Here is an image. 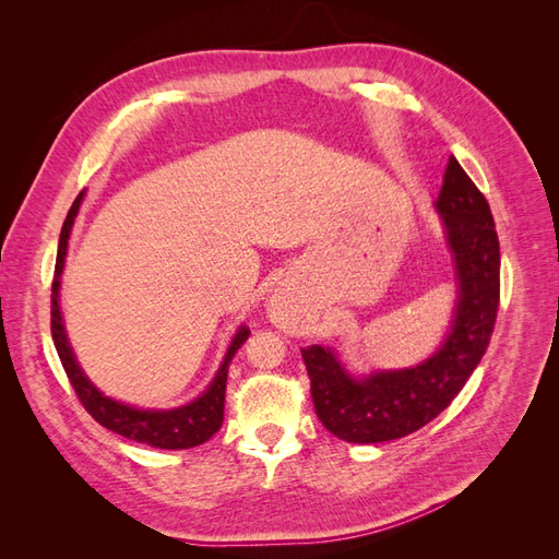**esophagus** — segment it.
<instances>
[{"label": "esophagus", "mask_w": 559, "mask_h": 559, "mask_svg": "<svg viewBox=\"0 0 559 559\" xmlns=\"http://www.w3.org/2000/svg\"><path fill=\"white\" fill-rule=\"evenodd\" d=\"M267 308H270V317H273L282 326H294L300 321L298 302H296L292 289H286V286H280V289L273 294Z\"/></svg>", "instance_id": "esophagus-1"}]
</instances>
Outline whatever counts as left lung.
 Segmentation results:
<instances>
[{"label":"left lung","instance_id":"8db88e82","mask_svg":"<svg viewBox=\"0 0 559 559\" xmlns=\"http://www.w3.org/2000/svg\"><path fill=\"white\" fill-rule=\"evenodd\" d=\"M452 257V324L429 359L413 368L352 376L331 347H302L317 417L347 443H384L441 415L480 364L499 310V238L478 186L450 156L433 202Z\"/></svg>","mask_w":559,"mask_h":559}]
</instances>
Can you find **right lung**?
Listing matches in <instances>:
<instances>
[{
    "label": "right lung",
    "instance_id": "right-lung-1",
    "mask_svg": "<svg viewBox=\"0 0 559 559\" xmlns=\"http://www.w3.org/2000/svg\"><path fill=\"white\" fill-rule=\"evenodd\" d=\"M81 202H83V193L76 195L74 205L70 207V212H67V218L60 230V242H58L56 277H53V286H50V333H53L58 357L62 361L67 378H70L74 386L79 401L83 403V408L93 415V419L99 421L105 429L123 438H130V441L146 443L151 448L189 450L210 441L224 421L228 366L235 357V352H238L249 337V329L247 326L238 329V333H235V337L230 341V347L226 352L222 366L216 370L214 380L210 382L205 392L191 403L179 405V408H170V411H154V408H134V405L105 396L79 366L74 349L70 341H67V331L62 324V312H60V277L64 270L67 242H70V233H72Z\"/></svg>",
    "mask_w": 559,
    "mask_h": 559
}]
</instances>
